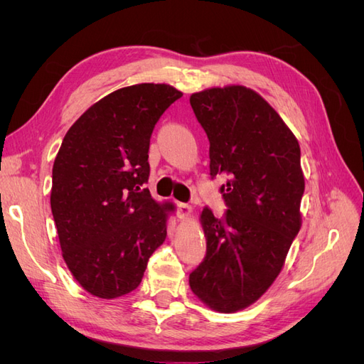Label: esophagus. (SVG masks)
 <instances>
[{
  "mask_svg": "<svg viewBox=\"0 0 364 364\" xmlns=\"http://www.w3.org/2000/svg\"><path fill=\"white\" fill-rule=\"evenodd\" d=\"M178 217L179 218H182V220H185V218H188L190 215H191V213H193V208H191V205H188V203H181V202H178Z\"/></svg>",
  "mask_w": 364,
  "mask_h": 364,
  "instance_id": "1",
  "label": "esophagus"
}]
</instances>
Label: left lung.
Segmentation results:
<instances>
[{
    "mask_svg": "<svg viewBox=\"0 0 364 364\" xmlns=\"http://www.w3.org/2000/svg\"><path fill=\"white\" fill-rule=\"evenodd\" d=\"M190 103L209 139V174L229 178L220 188L225 217L202 211L206 255L190 287L213 310L235 313L267 291L301 229V149L278 112L246 86L211 87Z\"/></svg>",
    "mask_w": 364,
    "mask_h": 364,
    "instance_id": "8db88e82",
    "label": "left lung"
}]
</instances>
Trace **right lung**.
Here are the masks:
<instances>
[{
  "label": "right lung",
  "mask_w": 364,
  "mask_h": 364,
  "mask_svg": "<svg viewBox=\"0 0 364 364\" xmlns=\"http://www.w3.org/2000/svg\"><path fill=\"white\" fill-rule=\"evenodd\" d=\"M182 92L170 85L121 87L92 105L65 135L53 165L51 213L62 257L92 296L134 291L167 237L171 203L151 199L150 136Z\"/></svg>",
  "instance_id": "add662e5"
}]
</instances>
